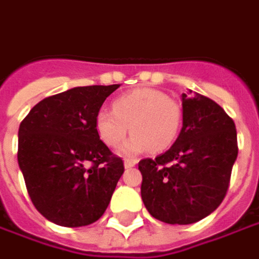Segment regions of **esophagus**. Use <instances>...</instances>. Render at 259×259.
Instances as JSON below:
<instances>
[{
  "instance_id": "esophagus-1",
  "label": "esophagus",
  "mask_w": 259,
  "mask_h": 259,
  "mask_svg": "<svg viewBox=\"0 0 259 259\" xmlns=\"http://www.w3.org/2000/svg\"><path fill=\"white\" fill-rule=\"evenodd\" d=\"M137 165V160L135 159H125L124 160V166H125V169H131V167H134Z\"/></svg>"
}]
</instances>
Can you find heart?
I'll return each instance as SVG.
<instances>
[{
	"mask_svg": "<svg viewBox=\"0 0 259 259\" xmlns=\"http://www.w3.org/2000/svg\"><path fill=\"white\" fill-rule=\"evenodd\" d=\"M183 124V107L178 100L156 89H137L112 103V111L101 110L94 126L107 147L118 145L128 133L133 135L118 152L133 156L145 149L162 152L174 142Z\"/></svg>",
	"mask_w": 259,
	"mask_h": 259,
	"instance_id": "1",
	"label": "heart"
}]
</instances>
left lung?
I'll return each instance as SVG.
<instances>
[{
    "label": "left lung",
    "mask_w": 259,
    "mask_h": 259,
    "mask_svg": "<svg viewBox=\"0 0 259 259\" xmlns=\"http://www.w3.org/2000/svg\"><path fill=\"white\" fill-rule=\"evenodd\" d=\"M182 107L183 125L174 145L138 163L149 214L181 226L200 222L222 204L238 155L234 121L215 101L189 90Z\"/></svg>",
    "instance_id": "8db88e82"
}]
</instances>
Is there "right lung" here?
Wrapping results in <instances>:
<instances>
[{"mask_svg": "<svg viewBox=\"0 0 259 259\" xmlns=\"http://www.w3.org/2000/svg\"><path fill=\"white\" fill-rule=\"evenodd\" d=\"M119 84L74 87L39 101L18 131V163L36 210L63 227L104 214L122 159L100 140L94 119Z\"/></svg>", "mask_w": 259, "mask_h": 259, "instance_id": "add662e5", "label": "right lung"}]
</instances>
